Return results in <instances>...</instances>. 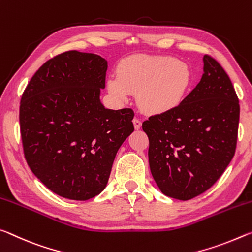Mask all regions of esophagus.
Masks as SVG:
<instances>
[{
	"label": "esophagus",
	"instance_id": "obj_1",
	"mask_svg": "<svg viewBox=\"0 0 252 252\" xmlns=\"http://www.w3.org/2000/svg\"><path fill=\"white\" fill-rule=\"evenodd\" d=\"M133 124H134L135 129H139V128H141V127H142V122H141V119L137 118V117H135V118L133 119Z\"/></svg>",
	"mask_w": 252,
	"mask_h": 252
}]
</instances>
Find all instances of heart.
Masks as SVG:
<instances>
[{"mask_svg": "<svg viewBox=\"0 0 252 252\" xmlns=\"http://www.w3.org/2000/svg\"><path fill=\"white\" fill-rule=\"evenodd\" d=\"M192 84L189 65L172 56H133L118 65L107 81L109 92L126 99L137 94V102L148 114L175 109Z\"/></svg>", "mask_w": 252, "mask_h": 252, "instance_id": "b5f03b06", "label": "heart"}]
</instances>
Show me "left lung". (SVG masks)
<instances>
[{"label": "left lung", "instance_id": "1", "mask_svg": "<svg viewBox=\"0 0 252 252\" xmlns=\"http://www.w3.org/2000/svg\"><path fill=\"white\" fill-rule=\"evenodd\" d=\"M204 73L175 109L143 123L152 175L165 195L187 201L207 191L236 153L240 105L229 76L205 55Z\"/></svg>", "mask_w": 252, "mask_h": 252}]
</instances>
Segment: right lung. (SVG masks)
<instances>
[{
  "instance_id": "add662e5",
  "label": "right lung",
  "mask_w": 252,
  "mask_h": 252,
  "mask_svg": "<svg viewBox=\"0 0 252 252\" xmlns=\"http://www.w3.org/2000/svg\"><path fill=\"white\" fill-rule=\"evenodd\" d=\"M106 71L104 58L65 51L41 65L22 94L24 158L41 182L65 199L98 195L134 131L133 109H106L100 102Z\"/></svg>"
}]
</instances>
